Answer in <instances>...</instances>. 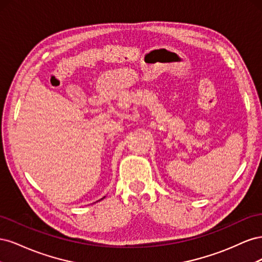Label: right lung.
<instances>
[{"label":"right lung","instance_id":"right-lung-1","mask_svg":"<svg viewBox=\"0 0 262 262\" xmlns=\"http://www.w3.org/2000/svg\"><path fill=\"white\" fill-rule=\"evenodd\" d=\"M104 198H105V196H104ZM104 198H102V199H104Z\"/></svg>","mask_w":262,"mask_h":262}]
</instances>
